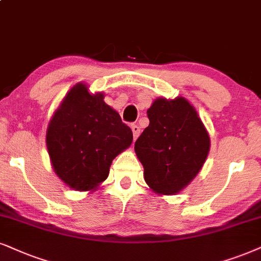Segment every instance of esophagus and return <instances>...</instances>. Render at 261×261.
Segmentation results:
<instances>
[{
  "label": "esophagus",
  "mask_w": 261,
  "mask_h": 261,
  "mask_svg": "<svg viewBox=\"0 0 261 261\" xmlns=\"http://www.w3.org/2000/svg\"><path fill=\"white\" fill-rule=\"evenodd\" d=\"M131 130H133V134H134V138H137L138 136H140V126L136 124L131 125Z\"/></svg>",
  "instance_id": "obj_1"
}]
</instances>
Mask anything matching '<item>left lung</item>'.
<instances>
[{"label":"left lung","instance_id":"1","mask_svg":"<svg viewBox=\"0 0 261 261\" xmlns=\"http://www.w3.org/2000/svg\"><path fill=\"white\" fill-rule=\"evenodd\" d=\"M149 125L135 142L144 180L159 195H176L202 169L210 135L187 98H155L147 111Z\"/></svg>","mask_w":261,"mask_h":261}]
</instances>
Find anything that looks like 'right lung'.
I'll list each match as a JSON object with an SVG mask.
<instances>
[{
    "label": "right lung",
    "instance_id": "obj_1",
    "mask_svg": "<svg viewBox=\"0 0 261 261\" xmlns=\"http://www.w3.org/2000/svg\"><path fill=\"white\" fill-rule=\"evenodd\" d=\"M103 92L85 83L68 90L48 124V154L54 172L71 189L95 191L107 179L112 161L133 143V131Z\"/></svg>",
    "mask_w": 261,
    "mask_h": 261
}]
</instances>
